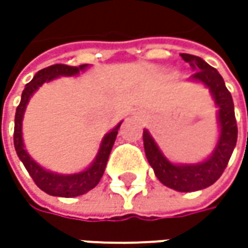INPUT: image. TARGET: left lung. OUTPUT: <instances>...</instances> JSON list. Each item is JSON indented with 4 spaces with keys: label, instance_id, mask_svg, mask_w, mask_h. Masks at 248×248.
<instances>
[{
    "label": "left lung",
    "instance_id": "8db88e82",
    "mask_svg": "<svg viewBox=\"0 0 248 248\" xmlns=\"http://www.w3.org/2000/svg\"><path fill=\"white\" fill-rule=\"evenodd\" d=\"M181 56L195 70L190 78L205 84L219 108L218 120L221 134L217 148L213 156L200 164L176 166L163 156L146 129L143 131V146L149 164L153 167L155 174L163 185L178 192H195L211 186L222 175L236 146L237 124L234 117L233 99L231 92L225 87L222 76L199 56L189 53H181Z\"/></svg>",
    "mask_w": 248,
    "mask_h": 248
}]
</instances>
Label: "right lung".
<instances>
[{
	"mask_svg": "<svg viewBox=\"0 0 248 248\" xmlns=\"http://www.w3.org/2000/svg\"><path fill=\"white\" fill-rule=\"evenodd\" d=\"M87 67V64L81 66H69V64H52L49 67H45L43 70L37 73L34 76V78L29 84H26L23 93H22V99L19 106L16 108V114H15V131H14V145L15 150L17 153L19 158L22 160V163L26 167L27 172L33 178L35 185L38 186L41 190L51 196H61V197H76V196H81L87 193L88 190L93 189L95 186L99 184L100 178L105 172V168L108 164V158H109L111 148L114 145V140L119 132L120 123L116 128H113L109 134H106V137L102 140L99 153L95 158V161L92 163L90 168H87L85 171L78 172V174H73V175H59V174H53L48 172L44 168L38 166L33 158L27 155V152L24 150L23 139H22V119H23L24 109L26 105L30 99V96L33 95V92L38 90V87H41L44 82L51 81L53 78L59 77V76H76L80 70H84Z\"/></svg>",
	"mask_w": 248,
	"mask_h": 248,
	"instance_id": "right-lung-1",
	"label": "right lung"
}]
</instances>
